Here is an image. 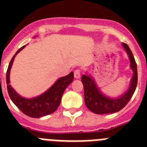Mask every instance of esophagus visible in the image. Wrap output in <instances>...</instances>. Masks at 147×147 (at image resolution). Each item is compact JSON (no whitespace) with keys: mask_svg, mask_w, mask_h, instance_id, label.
Masks as SVG:
<instances>
[{"mask_svg":"<svg viewBox=\"0 0 147 147\" xmlns=\"http://www.w3.org/2000/svg\"><path fill=\"white\" fill-rule=\"evenodd\" d=\"M81 76V74H80V70H76L74 71V77L76 79H79Z\"/></svg>","mask_w":147,"mask_h":147,"instance_id":"1","label":"esophagus"}]
</instances>
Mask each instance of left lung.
Returning <instances> with one entry per match:
<instances>
[{"label": "left lung", "instance_id": "obj_1", "mask_svg": "<svg viewBox=\"0 0 147 147\" xmlns=\"http://www.w3.org/2000/svg\"><path fill=\"white\" fill-rule=\"evenodd\" d=\"M122 46L128 55L130 62V67L133 72L128 90L125 93L118 98L108 97L102 93L91 75L86 74L82 76V82L84 85L85 104L87 109L95 114H112L120 111L127 105L136 89L138 82L136 63L128 46L125 43H122Z\"/></svg>", "mask_w": 147, "mask_h": 147}]
</instances>
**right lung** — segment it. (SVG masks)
Listing matches in <instances>:
<instances>
[{
	"mask_svg": "<svg viewBox=\"0 0 147 147\" xmlns=\"http://www.w3.org/2000/svg\"><path fill=\"white\" fill-rule=\"evenodd\" d=\"M25 47V45L22 47L16 52L8 67L7 72H6V84H7L8 92L11 100L18 107L22 112L30 117L39 118L52 114L57 110L58 106H60L62 96L65 90L74 80V72L72 71L67 76L59 78L50 88L38 96L32 98H25L20 96L9 84L10 71L16 55Z\"/></svg>",
	"mask_w": 147,
	"mask_h": 147,
	"instance_id": "1",
	"label": "right lung"
}]
</instances>
